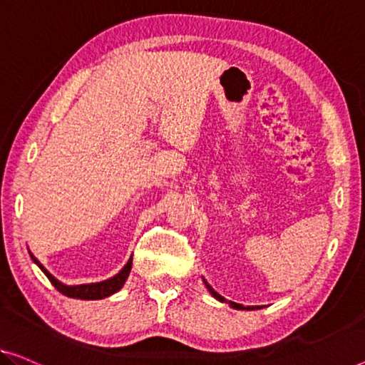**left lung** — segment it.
I'll return each instance as SVG.
<instances>
[{"label":"left lung","instance_id":"left-lung-1","mask_svg":"<svg viewBox=\"0 0 365 365\" xmlns=\"http://www.w3.org/2000/svg\"><path fill=\"white\" fill-rule=\"evenodd\" d=\"M203 282H205V285H206V288H208V290H210V293H211V295H213V297L216 298V300H220V302H226V300H225V298H222V297L220 295V293H217V292H215V290H213V288H211V287L208 285V282H206L205 279H203ZM230 304H231V307H232V308H236V309H255V308H260V307H242V304H239V303H235V302H230Z\"/></svg>","mask_w":365,"mask_h":365}]
</instances>
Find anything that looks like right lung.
<instances>
[{"instance_id": "1", "label": "right lung", "mask_w": 365, "mask_h": 365, "mask_svg": "<svg viewBox=\"0 0 365 365\" xmlns=\"http://www.w3.org/2000/svg\"><path fill=\"white\" fill-rule=\"evenodd\" d=\"M31 254V252H29ZM31 257L34 262L39 265V269L43 272V274L47 275V279L51 280V284L57 288L58 292L62 293L65 297H70V298H80V300H101V298H106L113 295V293L119 292L124 285V282H126L130 267H133V255H130V259L128 260V264L124 265V267L119 270V274H116L111 279L108 280H103V282H98V284H83V285H63L62 282H58L56 277L51 275L47 272V269L43 267V265L37 260L34 255L31 254Z\"/></svg>"}]
</instances>
